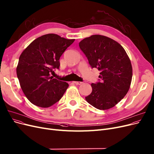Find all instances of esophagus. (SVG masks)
<instances>
[{
	"instance_id": "1",
	"label": "esophagus",
	"mask_w": 154,
	"mask_h": 154,
	"mask_svg": "<svg viewBox=\"0 0 154 154\" xmlns=\"http://www.w3.org/2000/svg\"><path fill=\"white\" fill-rule=\"evenodd\" d=\"M74 83H75L76 85H82L83 83L82 82H74Z\"/></svg>"
}]
</instances>
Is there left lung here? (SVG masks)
Returning <instances> with one entry per match:
<instances>
[{
	"label": "left lung",
	"instance_id": "left-lung-1",
	"mask_svg": "<svg viewBox=\"0 0 154 154\" xmlns=\"http://www.w3.org/2000/svg\"><path fill=\"white\" fill-rule=\"evenodd\" d=\"M79 46L91 67L100 71L99 82L91 84L92 91L86 100L99 109L113 108L130 88L132 69L128 54L117 42L101 35L83 39Z\"/></svg>",
	"mask_w": 154,
	"mask_h": 154
}]
</instances>
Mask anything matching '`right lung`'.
Wrapping results in <instances>:
<instances>
[{
    "label": "right lung",
    "mask_w": 154,
    "mask_h": 154,
    "mask_svg": "<svg viewBox=\"0 0 154 154\" xmlns=\"http://www.w3.org/2000/svg\"><path fill=\"white\" fill-rule=\"evenodd\" d=\"M75 39H67L55 34L37 38L20 56L17 67L21 88L29 101L48 108L62 98L69 84L54 78L50 74L59 69L63 53Z\"/></svg>",
    "instance_id": "right-lung-1"
}]
</instances>
